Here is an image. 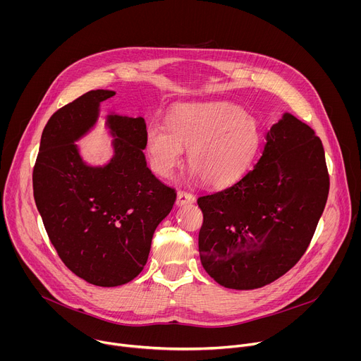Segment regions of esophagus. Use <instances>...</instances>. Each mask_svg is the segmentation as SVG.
Masks as SVG:
<instances>
[{
  "instance_id": "obj_1",
  "label": "esophagus",
  "mask_w": 361,
  "mask_h": 361,
  "mask_svg": "<svg viewBox=\"0 0 361 361\" xmlns=\"http://www.w3.org/2000/svg\"><path fill=\"white\" fill-rule=\"evenodd\" d=\"M191 202H194V195L191 192L183 191V190H180L177 192V200H176L177 205H185V204H191Z\"/></svg>"
}]
</instances>
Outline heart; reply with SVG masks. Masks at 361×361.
Listing matches in <instances>:
<instances>
[{"label":"heart","instance_id":"b5f03b06","mask_svg":"<svg viewBox=\"0 0 361 361\" xmlns=\"http://www.w3.org/2000/svg\"><path fill=\"white\" fill-rule=\"evenodd\" d=\"M260 144V124L226 101L181 104L170 113L167 126L151 123L145 134L149 164L159 176L170 178L188 149L190 170L210 187L241 178Z\"/></svg>","mask_w":361,"mask_h":361}]
</instances>
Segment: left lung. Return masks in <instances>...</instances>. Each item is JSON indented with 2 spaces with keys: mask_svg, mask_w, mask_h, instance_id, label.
I'll return each instance as SVG.
<instances>
[{
  "mask_svg": "<svg viewBox=\"0 0 361 361\" xmlns=\"http://www.w3.org/2000/svg\"><path fill=\"white\" fill-rule=\"evenodd\" d=\"M330 188L322 140L286 113L262 157L233 185L198 197V251L219 284L252 290L297 264L310 244Z\"/></svg>",
  "mask_w": 361,
  "mask_h": 361,
  "instance_id": "left-lung-1",
  "label": "left lung"
}]
</instances>
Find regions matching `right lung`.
Returning a JSON list of instances; mask_svg holds the SVG:
<instances>
[{"label":"right lung","instance_id":"right-lung-1","mask_svg":"<svg viewBox=\"0 0 361 361\" xmlns=\"http://www.w3.org/2000/svg\"><path fill=\"white\" fill-rule=\"evenodd\" d=\"M113 95L92 90L51 116L32 171L49 241L75 276L99 287L126 284L142 271L152 234L177 197L147 167L142 117L107 116L114 156L106 166L84 163L74 142L97 123L99 102Z\"/></svg>","mask_w":361,"mask_h":361}]
</instances>
